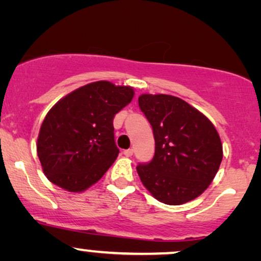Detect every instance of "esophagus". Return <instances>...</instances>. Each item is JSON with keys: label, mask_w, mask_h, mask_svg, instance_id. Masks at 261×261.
I'll return each instance as SVG.
<instances>
[{"label": "esophagus", "mask_w": 261, "mask_h": 261, "mask_svg": "<svg viewBox=\"0 0 261 261\" xmlns=\"http://www.w3.org/2000/svg\"><path fill=\"white\" fill-rule=\"evenodd\" d=\"M134 154V149H133V148H128V149H125L124 150V155H125V156H131V155H133Z\"/></svg>", "instance_id": "esophagus-1"}]
</instances>
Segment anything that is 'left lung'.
Masks as SVG:
<instances>
[{"mask_svg":"<svg viewBox=\"0 0 261 261\" xmlns=\"http://www.w3.org/2000/svg\"><path fill=\"white\" fill-rule=\"evenodd\" d=\"M138 106L155 140L153 159L136 167L143 186L166 204H182L201 195L223 159L216 127L196 108L171 95H141Z\"/></svg>","mask_w":261,"mask_h":261,"instance_id":"left-lung-1","label":"left lung"}]
</instances>
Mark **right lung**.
I'll return each instance as SVG.
<instances>
[{
    "instance_id": "add662e5",
    "label": "right lung",
    "mask_w": 261,
    "mask_h": 261,
    "mask_svg": "<svg viewBox=\"0 0 261 261\" xmlns=\"http://www.w3.org/2000/svg\"><path fill=\"white\" fill-rule=\"evenodd\" d=\"M133 97V88L100 81L72 91L48 112L37 154L51 183L78 193L106 173L119 154L113 118Z\"/></svg>"
}]
</instances>
